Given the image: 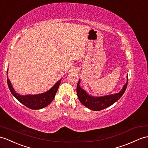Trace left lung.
Masks as SVG:
<instances>
[{
    "label": "left lung",
    "instance_id": "8db88e82",
    "mask_svg": "<svg viewBox=\"0 0 148 148\" xmlns=\"http://www.w3.org/2000/svg\"><path fill=\"white\" fill-rule=\"evenodd\" d=\"M127 82L128 75H127V82L119 93L102 97H94L89 95L84 89L80 87V80L79 79L77 86V96L80 102L84 106L87 107L88 109L95 111L101 110L112 106L113 103L119 100V99H120L125 92L126 88H127Z\"/></svg>",
    "mask_w": 148,
    "mask_h": 148
}]
</instances>
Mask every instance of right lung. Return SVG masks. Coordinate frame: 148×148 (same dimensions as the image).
<instances>
[{"mask_svg":"<svg viewBox=\"0 0 148 148\" xmlns=\"http://www.w3.org/2000/svg\"><path fill=\"white\" fill-rule=\"evenodd\" d=\"M7 80H8V84L10 92H11L13 96L15 97L18 101H19L23 105L28 107L29 109L38 110L48 106L53 101L54 98H55L58 89L62 79L58 81L53 87L45 93L36 95H21L19 94V93H16L15 90L13 88L11 82H10L9 79L8 78V76Z\"/></svg>","mask_w":148,"mask_h":148,"instance_id":"obj_1","label":"right lung"}]
</instances>
